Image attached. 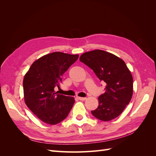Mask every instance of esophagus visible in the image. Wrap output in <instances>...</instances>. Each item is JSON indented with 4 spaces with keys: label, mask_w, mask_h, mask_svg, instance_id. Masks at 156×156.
I'll use <instances>...</instances> for the list:
<instances>
[{
    "label": "esophagus",
    "mask_w": 156,
    "mask_h": 156,
    "mask_svg": "<svg viewBox=\"0 0 156 156\" xmlns=\"http://www.w3.org/2000/svg\"><path fill=\"white\" fill-rule=\"evenodd\" d=\"M78 99L81 101H84L87 100V98H81V97H78Z\"/></svg>",
    "instance_id": "esophagus-1"
}]
</instances>
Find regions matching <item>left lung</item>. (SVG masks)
<instances>
[{
    "label": "left lung",
    "instance_id": "left-lung-1",
    "mask_svg": "<svg viewBox=\"0 0 156 156\" xmlns=\"http://www.w3.org/2000/svg\"><path fill=\"white\" fill-rule=\"evenodd\" d=\"M79 60L106 83L105 92L99 96L98 107L91 111L92 115L102 121L119 116L129 104L133 92V77L124 61L100 49L86 52Z\"/></svg>",
    "mask_w": 156,
    "mask_h": 156
}]
</instances>
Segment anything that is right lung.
Returning <instances> with one entry per match:
<instances>
[{"label": "right lung", "instance_id": "right-lung-1", "mask_svg": "<svg viewBox=\"0 0 156 156\" xmlns=\"http://www.w3.org/2000/svg\"><path fill=\"white\" fill-rule=\"evenodd\" d=\"M78 55L54 52L34 61L23 79L27 106L46 124L55 125L66 118L75 103L73 97L58 94L62 76L78 59Z\"/></svg>", "mask_w": 156, "mask_h": 156}]
</instances>
